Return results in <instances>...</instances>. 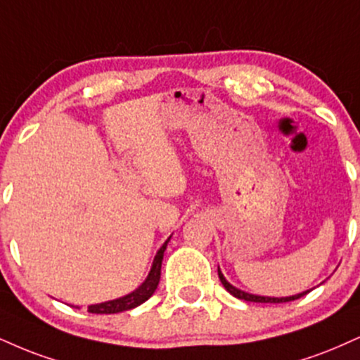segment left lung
<instances>
[{
	"instance_id": "8db88e82",
	"label": "left lung",
	"mask_w": 360,
	"mask_h": 360,
	"mask_svg": "<svg viewBox=\"0 0 360 360\" xmlns=\"http://www.w3.org/2000/svg\"><path fill=\"white\" fill-rule=\"evenodd\" d=\"M218 276H219V280H221V283H223V287L228 290L229 293H231L233 297H236V298H240V300H245V302H258V304H283V302H292V300H297V298H300V297H304V295H307V293L310 292H304V293H298V295H292V297H281V298H274V297H258V295H250V293H245V292H241V290H238V288H235L233 287V285H229L228 281H226V278H224L223 276V274L221 271H219V268H218Z\"/></svg>"
}]
</instances>
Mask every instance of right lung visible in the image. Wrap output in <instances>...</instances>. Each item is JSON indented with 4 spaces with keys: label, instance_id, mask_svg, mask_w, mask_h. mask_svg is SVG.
<instances>
[{
    "label": "right lung",
    "instance_id": "right-lung-1",
    "mask_svg": "<svg viewBox=\"0 0 360 360\" xmlns=\"http://www.w3.org/2000/svg\"><path fill=\"white\" fill-rule=\"evenodd\" d=\"M169 243V240L161 246V250L158 251L155 255L153 268H150V274L147 276L144 283L139 287L136 292L129 293L122 298H117V300H110V302H103V304H97V305H90L89 311L90 314H119V311H125L136 309L137 305L144 304L146 300H149L153 297V293L158 288L159 280H161V265H162V258H164V250Z\"/></svg>",
    "mask_w": 360,
    "mask_h": 360
}]
</instances>
